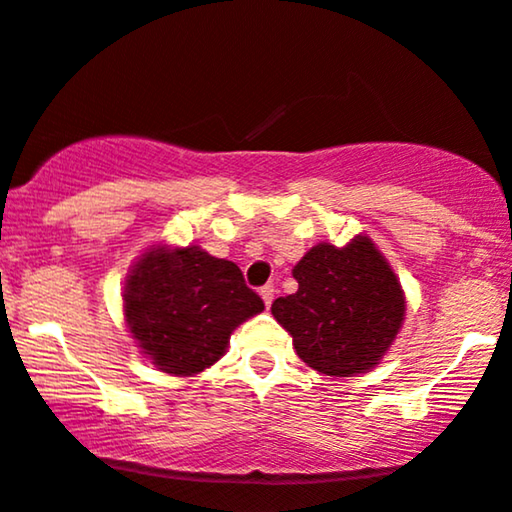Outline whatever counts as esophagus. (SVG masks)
Returning <instances> with one entry per match:
<instances>
[{"instance_id": "34e87169", "label": "esophagus", "mask_w": 512, "mask_h": 512, "mask_svg": "<svg viewBox=\"0 0 512 512\" xmlns=\"http://www.w3.org/2000/svg\"><path fill=\"white\" fill-rule=\"evenodd\" d=\"M274 295H276L274 285H264V288L260 290V297L264 299V304L267 306H271V302H274Z\"/></svg>"}]
</instances>
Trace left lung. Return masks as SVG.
<instances>
[{
  "mask_svg": "<svg viewBox=\"0 0 512 512\" xmlns=\"http://www.w3.org/2000/svg\"><path fill=\"white\" fill-rule=\"evenodd\" d=\"M297 292L271 313L290 332L297 356L327 377L374 370L405 323V290L370 236L337 248L318 243L295 264Z\"/></svg>",
  "mask_w": 512,
  "mask_h": 512,
  "instance_id": "obj_1",
  "label": "left lung"
}]
</instances>
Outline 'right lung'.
I'll list each match as a JSON object with an SVG mask.
<instances>
[{"instance_id": "obj_1", "label": "right lung", "mask_w": 512, "mask_h": 512, "mask_svg": "<svg viewBox=\"0 0 512 512\" xmlns=\"http://www.w3.org/2000/svg\"><path fill=\"white\" fill-rule=\"evenodd\" d=\"M121 297L142 356L170 377H196L215 365L231 332L264 311L241 269L201 245H149L128 271Z\"/></svg>"}]
</instances>
